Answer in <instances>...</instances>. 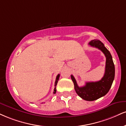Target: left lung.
I'll return each instance as SVG.
<instances>
[{"label":"left lung","instance_id":"left-lung-1","mask_svg":"<svg viewBox=\"0 0 126 126\" xmlns=\"http://www.w3.org/2000/svg\"><path fill=\"white\" fill-rule=\"evenodd\" d=\"M89 45L100 50L106 57L104 76L98 81L86 82V85L83 87H79L73 75H71V79L74 83L76 92L80 97L87 101H94L105 96L109 92L114 79L115 68L110 51L101 41L94 39L90 41Z\"/></svg>","mask_w":126,"mask_h":126}]
</instances>
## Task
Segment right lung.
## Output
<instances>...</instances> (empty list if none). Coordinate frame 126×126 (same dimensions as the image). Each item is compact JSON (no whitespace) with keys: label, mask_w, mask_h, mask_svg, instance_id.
I'll use <instances>...</instances> for the list:
<instances>
[{"label":"right lung","mask_w":126,"mask_h":126,"mask_svg":"<svg viewBox=\"0 0 126 126\" xmlns=\"http://www.w3.org/2000/svg\"><path fill=\"white\" fill-rule=\"evenodd\" d=\"M59 78H60V75H59L57 76L56 77V81H55V83H54V86H55V87H54V93H56V85L57 84V82H58V80L59 79Z\"/></svg>","instance_id":"right-lung-1"}]
</instances>
